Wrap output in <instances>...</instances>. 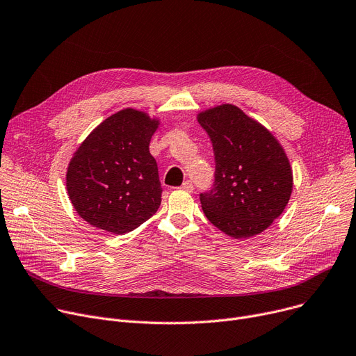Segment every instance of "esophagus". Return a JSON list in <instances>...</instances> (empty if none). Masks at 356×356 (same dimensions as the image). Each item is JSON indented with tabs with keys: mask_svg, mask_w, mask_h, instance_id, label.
<instances>
[{
	"mask_svg": "<svg viewBox=\"0 0 356 356\" xmlns=\"http://www.w3.org/2000/svg\"><path fill=\"white\" fill-rule=\"evenodd\" d=\"M181 191H184V192H188V193H192L193 192V183L191 181V180H187V181H184L183 184H181Z\"/></svg>",
	"mask_w": 356,
	"mask_h": 356,
	"instance_id": "esophagus-1",
	"label": "esophagus"
}]
</instances>
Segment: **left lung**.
I'll return each instance as SVG.
<instances>
[{"instance_id":"obj_1","label":"left lung","mask_w":356,"mask_h":356,"mask_svg":"<svg viewBox=\"0 0 356 356\" xmlns=\"http://www.w3.org/2000/svg\"><path fill=\"white\" fill-rule=\"evenodd\" d=\"M215 152V186L200 195L207 220L233 239L266 230L293 188L289 159L276 137L233 104L197 114Z\"/></svg>"}]
</instances>
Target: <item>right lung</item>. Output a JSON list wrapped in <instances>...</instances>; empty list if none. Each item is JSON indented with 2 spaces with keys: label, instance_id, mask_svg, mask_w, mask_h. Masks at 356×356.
Listing matches in <instances>:
<instances>
[{
  "label": "right lung",
  "instance_id": "obj_1",
  "mask_svg": "<svg viewBox=\"0 0 356 356\" xmlns=\"http://www.w3.org/2000/svg\"><path fill=\"white\" fill-rule=\"evenodd\" d=\"M159 124L157 117L124 108L87 136L65 175L68 197L81 219L123 234L154 215L161 186L149 145Z\"/></svg>",
  "mask_w": 356,
  "mask_h": 356
}]
</instances>
